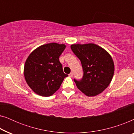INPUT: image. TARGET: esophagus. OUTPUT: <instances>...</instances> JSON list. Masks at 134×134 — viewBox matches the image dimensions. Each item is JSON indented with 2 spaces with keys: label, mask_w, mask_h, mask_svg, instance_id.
I'll use <instances>...</instances> for the list:
<instances>
[{
  "label": "esophagus",
  "mask_w": 134,
  "mask_h": 134,
  "mask_svg": "<svg viewBox=\"0 0 134 134\" xmlns=\"http://www.w3.org/2000/svg\"><path fill=\"white\" fill-rule=\"evenodd\" d=\"M73 74H73V72H71L70 74H69V77H72L73 76Z\"/></svg>",
  "instance_id": "1"
}]
</instances>
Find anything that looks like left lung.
<instances>
[{
	"mask_svg": "<svg viewBox=\"0 0 134 134\" xmlns=\"http://www.w3.org/2000/svg\"><path fill=\"white\" fill-rule=\"evenodd\" d=\"M82 63L83 77L74 79L78 89L87 96H95L107 88L112 80L115 66L109 53L93 43L71 46Z\"/></svg>",
	"mask_w": 134,
	"mask_h": 134,
	"instance_id": "obj_1",
	"label": "left lung"
}]
</instances>
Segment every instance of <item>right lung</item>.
<instances>
[{
    "mask_svg": "<svg viewBox=\"0 0 134 134\" xmlns=\"http://www.w3.org/2000/svg\"><path fill=\"white\" fill-rule=\"evenodd\" d=\"M66 48L64 44L51 43L35 49L25 61L24 74L27 83L36 94L50 96L59 89L64 79L59 57Z\"/></svg>",
    "mask_w": 134,
    "mask_h": 134,
    "instance_id": "1",
    "label": "right lung"
}]
</instances>
